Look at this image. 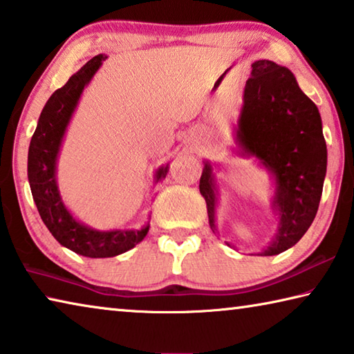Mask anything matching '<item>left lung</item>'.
Masks as SVG:
<instances>
[{"mask_svg": "<svg viewBox=\"0 0 354 354\" xmlns=\"http://www.w3.org/2000/svg\"><path fill=\"white\" fill-rule=\"evenodd\" d=\"M234 141L239 156L256 161L273 183L270 207L277 229L256 256H277L297 245L314 221L328 165L320 113L287 67L268 59L252 62ZM215 169L219 171L216 161L204 160L199 191L207 202L208 223L218 235Z\"/></svg>", "mask_w": 354, "mask_h": 354, "instance_id": "left-lung-1", "label": "left lung"}]
</instances>
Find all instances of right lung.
<instances>
[{"label":"right lung","mask_w":354,"mask_h":354,"mask_svg":"<svg viewBox=\"0 0 354 354\" xmlns=\"http://www.w3.org/2000/svg\"><path fill=\"white\" fill-rule=\"evenodd\" d=\"M108 56L97 55L73 73L61 89L55 91L40 113L36 131L28 150V180L32 199L46 229L64 248L91 259H105L124 254L147 235L150 224L141 229L98 230L78 221L62 201L57 187V158L67 127L78 106L81 94L91 83ZM169 163L153 174L155 183L165 180ZM150 219V215H149Z\"/></svg>","instance_id":"right-lung-1"}]
</instances>
